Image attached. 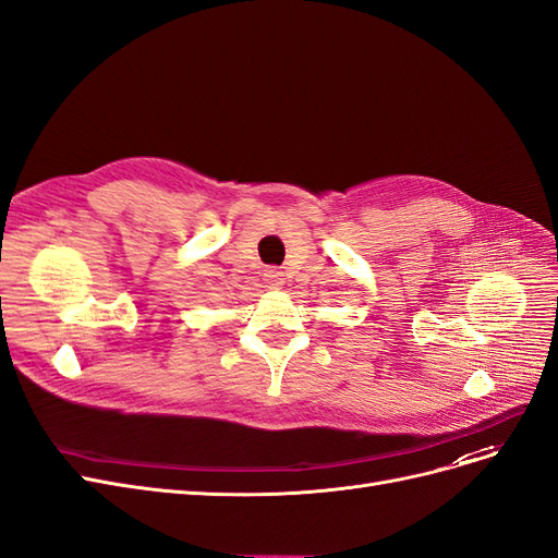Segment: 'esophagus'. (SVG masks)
Masks as SVG:
<instances>
[{
	"label": "esophagus",
	"instance_id": "1",
	"mask_svg": "<svg viewBox=\"0 0 558 558\" xmlns=\"http://www.w3.org/2000/svg\"><path fill=\"white\" fill-rule=\"evenodd\" d=\"M263 277H265L267 288H281L283 286V275L277 272V270H267Z\"/></svg>",
	"mask_w": 558,
	"mask_h": 558
}]
</instances>
